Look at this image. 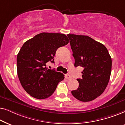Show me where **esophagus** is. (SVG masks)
Returning a JSON list of instances; mask_svg holds the SVG:
<instances>
[{
  "label": "esophagus",
  "instance_id": "34e87169",
  "mask_svg": "<svg viewBox=\"0 0 125 125\" xmlns=\"http://www.w3.org/2000/svg\"><path fill=\"white\" fill-rule=\"evenodd\" d=\"M65 77H66V79H68V80H70V79H71V78H72V77L70 76L69 74H65Z\"/></svg>",
  "mask_w": 125,
  "mask_h": 125
}]
</instances>
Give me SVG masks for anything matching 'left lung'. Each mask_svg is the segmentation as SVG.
Instances as JSON below:
<instances>
[{
    "instance_id": "left-lung-1",
    "label": "left lung",
    "mask_w": 125,
    "mask_h": 125,
    "mask_svg": "<svg viewBox=\"0 0 125 125\" xmlns=\"http://www.w3.org/2000/svg\"><path fill=\"white\" fill-rule=\"evenodd\" d=\"M69 39L74 66L83 68L79 86L72 94L83 102L94 100L102 94L109 83L112 58L105 46L88 36L67 35Z\"/></svg>"
}]
</instances>
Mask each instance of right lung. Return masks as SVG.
Returning <instances> with one entry per match:
<instances>
[{
  "label": "right lung",
  "instance_id": "obj_1",
  "mask_svg": "<svg viewBox=\"0 0 125 125\" xmlns=\"http://www.w3.org/2000/svg\"><path fill=\"white\" fill-rule=\"evenodd\" d=\"M68 42L64 34L42 32L22 46L17 56V72L21 86L32 97L39 100L50 97L64 79L62 73L45 66L49 61L54 62L57 49Z\"/></svg>",
  "mask_w": 125,
  "mask_h": 125
}]
</instances>
